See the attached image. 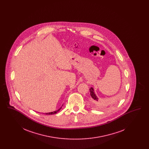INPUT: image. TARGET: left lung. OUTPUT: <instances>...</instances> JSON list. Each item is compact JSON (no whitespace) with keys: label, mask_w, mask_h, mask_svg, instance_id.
<instances>
[{"label":"left lung","mask_w":149,"mask_h":149,"mask_svg":"<svg viewBox=\"0 0 149 149\" xmlns=\"http://www.w3.org/2000/svg\"><path fill=\"white\" fill-rule=\"evenodd\" d=\"M89 91H90V94L92 98V102L94 103V104H98V98L97 97L96 94H95L94 93V89L92 87H91L90 89H89Z\"/></svg>","instance_id":"8db88e82"}]
</instances>
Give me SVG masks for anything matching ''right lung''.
<instances>
[{
	"instance_id": "1",
	"label": "right lung",
	"mask_w": 149,
	"mask_h": 149,
	"mask_svg": "<svg viewBox=\"0 0 149 149\" xmlns=\"http://www.w3.org/2000/svg\"><path fill=\"white\" fill-rule=\"evenodd\" d=\"M62 106L61 107L58 109H57V110H56V111H54V112H49V113H46L45 114H48V115H50V114H56V113H57L61 108H62Z\"/></svg>"
}]
</instances>
